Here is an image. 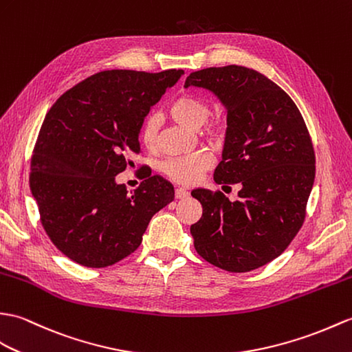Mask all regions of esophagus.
Segmentation results:
<instances>
[{
	"label": "esophagus",
	"instance_id": "1",
	"mask_svg": "<svg viewBox=\"0 0 352 352\" xmlns=\"http://www.w3.org/2000/svg\"><path fill=\"white\" fill-rule=\"evenodd\" d=\"M189 195H190L189 190L184 189V187H178V189H175V198H177V199H184V198H187V196H189Z\"/></svg>",
	"mask_w": 352,
	"mask_h": 352
}]
</instances>
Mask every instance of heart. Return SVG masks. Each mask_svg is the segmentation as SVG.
<instances>
[{
  "mask_svg": "<svg viewBox=\"0 0 352 352\" xmlns=\"http://www.w3.org/2000/svg\"><path fill=\"white\" fill-rule=\"evenodd\" d=\"M168 116L175 122L189 129H199V135L211 142H220L226 136L228 121L222 116H210L208 102L190 91L178 94L168 106ZM160 121L157 116L145 117L139 127V139L146 148H154L157 145ZM213 165V157L206 150L195 151L182 157H173L162 165L165 173L173 182L189 186L198 182L204 170Z\"/></svg>",
  "mask_w": 352,
  "mask_h": 352,
  "instance_id": "heart-1",
  "label": "heart"
}]
</instances>
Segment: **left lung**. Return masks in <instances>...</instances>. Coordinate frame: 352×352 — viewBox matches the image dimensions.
<instances>
[{
  "mask_svg": "<svg viewBox=\"0 0 352 352\" xmlns=\"http://www.w3.org/2000/svg\"><path fill=\"white\" fill-rule=\"evenodd\" d=\"M213 91L228 112L217 184H241L231 202L196 189L202 216L190 226L196 252L219 268L246 273L272 263L303 226L315 179V151L291 97L259 72L243 65L190 73L184 87Z\"/></svg>",
  "mask_w": 352,
  "mask_h": 352,
  "instance_id": "obj_1",
  "label": "left lung"
}]
</instances>
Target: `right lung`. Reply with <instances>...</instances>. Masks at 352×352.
Segmentation results:
<instances>
[{"label":"right lung","mask_w":352,"mask_h":352,"mask_svg":"<svg viewBox=\"0 0 352 352\" xmlns=\"http://www.w3.org/2000/svg\"><path fill=\"white\" fill-rule=\"evenodd\" d=\"M183 70H104L65 91L46 113L32 150L30 187L56 249L102 268L133 253L174 187L146 175L133 192L116 175L141 153L139 127ZM144 178V177H142Z\"/></svg>","instance_id":"obj_1"}]
</instances>
